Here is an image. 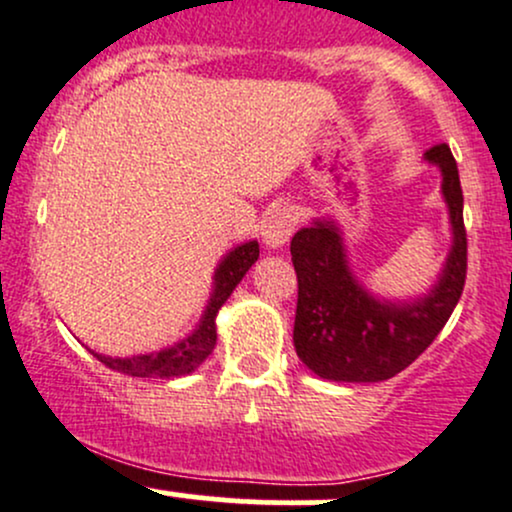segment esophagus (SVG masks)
Masks as SVG:
<instances>
[{
    "mask_svg": "<svg viewBox=\"0 0 512 512\" xmlns=\"http://www.w3.org/2000/svg\"><path fill=\"white\" fill-rule=\"evenodd\" d=\"M295 224H298V217H295V212L290 210V207H278V210H273L266 217V224H263V244H266L268 249H280V246H285V241H288L295 232Z\"/></svg>",
    "mask_w": 512,
    "mask_h": 512,
    "instance_id": "34e87169",
    "label": "esophagus"
}]
</instances>
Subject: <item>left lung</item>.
Listing matches in <instances>:
<instances>
[{"label":"left lung","mask_w":512,"mask_h":512,"mask_svg":"<svg viewBox=\"0 0 512 512\" xmlns=\"http://www.w3.org/2000/svg\"><path fill=\"white\" fill-rule=\"evenodd\" d=\"M442 170V195L452 222V251L434 288L410 302L378 300L351 273L337 224L315 219L290 241L298 273L293 342L300 361L320 378L378 383L408 368L452 317L466 283L464 195L447 144L425 151Z\"/></svg>","instance_id":"8db88e82"}]
</instances>
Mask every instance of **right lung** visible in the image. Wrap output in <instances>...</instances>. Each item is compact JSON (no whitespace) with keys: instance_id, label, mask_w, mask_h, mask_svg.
I'll use <instances>...</instances> for the list:
<instances>
[{"instance_id":"1","label":"right lung","mask_w":512,"mask_h":512,"mask_svg":"<svg viewBox=\"0 0 512 512\" xmlns=\"http://www.w3.org/2000/svg\"><path fill=\"white\" fill-rule=\"evenodd\" d=\"M256 258L258 241H246V244L236 246V249L222 258V263L214 271V290L210 302H207L205 315H202L195 332L185 337L183 342L168 346V349L153 351V354L126 356V359H112V356L102 354L95 356L112 371L136 378H178L185 376V373H192L212 354L214 344H217V324H214V320H217L219 307L234 293V288L246 276V271L254 266Z\"/></svg>"}]
</instances>
